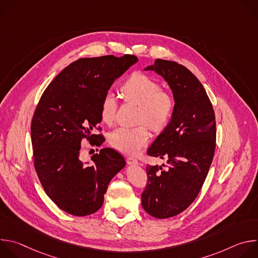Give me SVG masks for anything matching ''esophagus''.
I'll return each mask as SVG.
<instances>
[{
    "label": "esophagus",
    "mask_w": 258,
    "mask_h": 258,
    "mask_svg": "<svg viewBox=\"0 0 258 258\" xmlns=\"http://www.w3.org/2000/svg\"><path fill=\"white\" fill-rule=\"evenodd\" d=\"M126 162H127V164H130V165H138V164H139V161H138L137 159L133 158V157H127Z\"/></svg>",
    "instance_id": "esophagus-1"
}]
</instances>
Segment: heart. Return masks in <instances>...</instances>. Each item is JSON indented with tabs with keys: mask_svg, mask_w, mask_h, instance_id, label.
Wrapping results in <instances>:
<instances>
[{
	"mask_svg": "<svg viewBox=\"0 0 258 258\" xmlns=\"http://www.w3.org/2000/svg\"><path fill=\"white\" fill-rule=\"evenodd\" d=\"M125 101L139 105L136 127H117L109 134V142L127 155H137L149 143L147 126L154 132L161 131L169 122L174 109V99L170 92L160 89L152 78L135 72L120 88ZM117 99L112 92H106L100 104V115L105 123H112L117 112Z\"/></svg>",
	"mask_w": 258,
	"mask_h": 258,
	"instance_id": "b5f03b06",
	"label": "heart"
}]
</instances>
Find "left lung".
<instances>
[{
  "label": "left lung",
  "mask_w": 258,
  "mask_h": 258,
  "mask_svg": "<svg viewBox=\"0 0 258 258\" xmlns=\"http://www.w3.org/2000/svg\"><path fill=\"white\" fill-rule=\"evenodd\" d=\"M145 70L161 76L174 98L170 122L147 151L167 159L168 168L147 165L148 180L142 193L147 213L168 218L187 209L203 186L215 151V115L203 86L185 66L156 59Z\"/></svg>",
  "instance_id": "8db88e82"
}]
</instances>
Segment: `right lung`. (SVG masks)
<instances>
[{
    "label": "right lung",
    "instance_id": "right-lung-1",
    "mask_svg": "<svg viewBox=\"0 0 258 258\" xmlns=\"http://www.w3.org/2000/svg\"><path fill=\"white\" fill-rule=\"evenodd\" d=\"M135 55L82 58L64 68L43 93L30 125L33 164L50 199L63 211L86 216L101 208L112 177L125 161L111 148L80 160L84 139L101 145L103 96L133 64Z\"/></svg>",
    "mask_w": 258,
    "mask_h": 258
}]
</instances>
